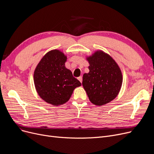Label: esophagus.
I'll return each instance as SVG.
<instances>
[{
	"instance_id": "esophagus-1",
	"label": "esophagus",
	"mask_w": 154,
	"mask_h": 154,
	"mask_svg": "<svg viewBox=\"0 0 154 154\" xmlns=\"http://www.w3.org/2000/svg\"><path fill=\"white\" fill-rule=\"evenodd\" d=\"M78 80H79V81L82 83V77H81V76H80V77H78Z\"/></svg>"
}]
</instances>
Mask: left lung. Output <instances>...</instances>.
Segmentation results:
<instances>
[{
    "instance_id": "obj_1",
    "label": "left lung",
    "mask_w": 154,
    "mask_h": 154,
    "mask_svg": "<svg viewBox=\"0 0 154 154\" xmlns=\"http://www.w3.org/2000/svg\"><path fill=\"white\" fill-rule=\"evenodd\" d=\"M89 72L83 75L82 85L90 101L101 106L114 100L122 84V72L110 55L97 51L86 57Z\"/></svg>"
}]
</instances>
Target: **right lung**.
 I'll return each mask as SVG.
<instances>
[{
    "label": "right lung",
    "instance_id": "obj_1",
    "mask_svg": "<svg viewBox=\"0 0 154 154\" xmlns=\"http://www.w3.org/2000/svg\"><path fill=\"white\" fill-rule=\"evenodd\" d=\"M67 59L62 51L52 50L43 57L34 70V82L38 95L54 106L66 103L75 88L81 85L65 66Z\"/></svg>",
    "mask_w": 154,
    "mask_h": 154
}]
</instances>
